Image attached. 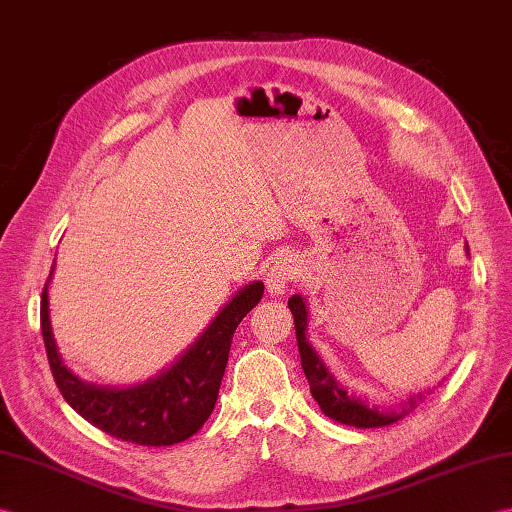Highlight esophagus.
Returning a JSON list of instances; mask_svg holds the SVG:
<instances>
[{"label": "esophagus", "instance_id": "1", "mask_svg": "<svg viewBox=\"0 0 512 512\" xmlns=\"http://www.w3.org/2000/svg\"><path fill=\"white\" fill-rule=\"evenodd\" d=\"M301 264L296 259H292V255H285V257H279L275 264H272V268L268 270V277H266V288L272 296H279L285 292V288L292 281H296L301 277Z\"/></svg>", "mask_w": 512, "mask_h": 512}]
</instances>
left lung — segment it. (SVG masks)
Here are the masks:
<instances>
[{
	"instance_id": "obj_1",
	"label": "left lung",
	"mask_w": 512,
	"mask_h": 512,
	"mask_svg": "<svg viewBox=\"0 0 512 512\" xmlns=\"http://www.w3.org/2000/svg\"><path fill=\"white\" fill-rule=\"evenodd\" d=\"M290 312L294 316V329H296V342H299V353H301V364H303V373L310 382L312 397L323 410L325 417L334 419L344 425H353V427H384L395 423L399 419L406 417L408 412L417 408V403L421 401V395H414L408 399L406 406L401 410H379V408H368L366 403L358 397L347 395L336 377L329 373V368L325 362L318 358V353L307 340V307L305 299L301 294H292V299L288 301Z\"/></svg>"
}]
</instances>
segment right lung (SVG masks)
I'll return each instance as SVG.
<instances>
[{
    "label": "right lung",
    "mask_w": 512,
    "mask_h": 512,
    "mask_svg": "<svg viewBox=\"0 0 512 512\" xmlns=\"http://www.w3.org/2000/svg\"><path fill=\"white\" fill-rule=\"evenodd\" d=\"M52 272L41 294V334L54 382L69 406L117 441L165 447L194 436L211 417L229 362L233 334L242 318L261 301L264 283L255 281L237 292L192 347L178 355L165 371L144 384L115 388L82 382L61 360L47 303Z\"/></svg>",
    "instance_id": "1"
}]
</instances>
